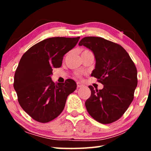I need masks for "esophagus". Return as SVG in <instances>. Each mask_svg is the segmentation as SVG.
<instances>
[{
  "instance_id": "obj_1",
  "label": "esophagus",
  "mask_w": 151,
  "mask_h": 151,
  "mask_svg": "<svg viewBox=\"0 0 151 151\" xmlns=\"http://www.w3.org/2000/svg\"><path fill=\"white\" fill-rule=\"evenodd\" d=\"M76 85H77V87L78 88H80V87H82V86H83V84H82L81 83H79V82H78V83H76Z\"/></svg>"
}]
</instances>
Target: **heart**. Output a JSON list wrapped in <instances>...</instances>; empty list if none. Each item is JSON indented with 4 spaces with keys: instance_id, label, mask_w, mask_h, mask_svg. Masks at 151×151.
<instances>
[{
    "instance_id": "1",
    "label": "heart",
    "mask_w": 151,
    "mask_h": 151,
    "mask_svg": "<svg viewBox=\"0 0 151 151\" xmlns=\"http://www.w3.org/2000/svg\"><path fill=\"white\" fill-rule=\"evenodd\" d=\"M86 51H88V50H84L83 51V52H86ZM77 76H79V75H77Z\"/></svg>"
}]
</instances>
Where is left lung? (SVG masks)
I'll return each instance as SVG.
<instances>
[{
  "label": "left lung",
  "mask_w": 151,
  "mask_h": 151,
  "mask_svg": "<svg viewBox=\"0 0 151 151\" xmlns=\"http://www.w3.org/2000/svg\"><path fill=\"white\" fill-rule=\"evenodd\" d=\"M79 46L93 51L95 68L91 74L104 85L101 90L89 86L91 95L85 102L88 114L102 124H110L123 115L134 99L137 70L121 45L101 37H87Z\"/></svg>",
  "instance_id": "8db88e82"
}]
</instances>
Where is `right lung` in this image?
Masks as SVG:
<instances>
[{"instance_id":"add662e5","label":"right lung","mask_w":151,"mask_h":151,"mask_svg":"<svg viewBox=\"0 0 151 151\" xmlns=\"http://www.w3.org/2000/svg\"><path fill=\"white\" fill-rule=\"evenodd\" d=\"M76 38L52 37L30 47L20 58L15 71L14 88L22 109L35 121L50 122L65 108L66 99L76 88L73 79L55 84L53 68L62 65L63 57L77 44Z\"/></svg>"}]
</instances>
